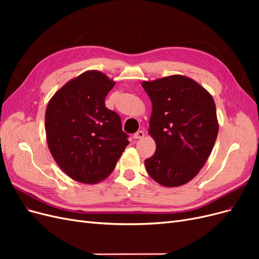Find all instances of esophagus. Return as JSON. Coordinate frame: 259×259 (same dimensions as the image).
I'll return each instance as SVG.
<instances>
[{"mask_svg": "<svg viewBox=\"0 0 259 259\" xmlns=\"http://www.w3.org/2000/svg\"><path fill=\"white\" fill-rule=\"evenodd\" d=\"M144 136H145L144 131H138L137 133H135L133 137H134V139H142V138H144Z\"/></svg>", "mask_w": 259, "mask_h": 259, "instance_id": "esophagus-1", "label": "esophagus"}]
</instances>
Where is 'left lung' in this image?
I'll use <instances>...</instances> for the list:
<instances>
[{
  "mask_svg": "<svg viewBox=\"0 0 259 259\" xmlns=\"http://www.w3.org/2000/svg\"><path fill=\"white\" fill-rule=\"evenodd\" d=\"M142 86L152 103L148 133L154 154L145 161L152 179L163 187H179L199 174L218 135L215 101L190 77L174 74Z\"/></svg>",
  "mask_w": 259,
  "mask_h": 259,
  "instance_id": "1",
  "label": "left lung"
}]
</instances>
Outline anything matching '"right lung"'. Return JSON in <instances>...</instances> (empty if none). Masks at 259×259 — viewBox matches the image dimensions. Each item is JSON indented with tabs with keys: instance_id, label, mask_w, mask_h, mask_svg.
<instances>
[{
	"instance_id": "obj_1",
	"label": "right lung",
	"mask_w": 259,
	"mask_h": 259,
	"mask_svg": "<svg viewBox=\"0 0 259 259\" xmlns=\"http://www.w3.org/2000/svg\"><path fill=\"white\" fill-rule=\"evenodd\" d=\"M115 82L89 70L54 94L45 111L46 142L58 166L83 184H98L114 169L128 145L119 114L105 106Z\"/></svg>"
}]
</instances>
